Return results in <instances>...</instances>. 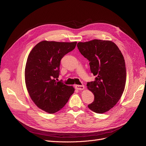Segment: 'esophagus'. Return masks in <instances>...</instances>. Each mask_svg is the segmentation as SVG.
I'll use <instances>...</instances> for the list:
<instances>
[{
    "mask_svg": "<svg viewBox=\"0 0 146 146\" xmlns=\"http://www.w3.org/2000/svg\"><path fill=\"white\" fill-rule=\"evenodd\" d=\"M75 88L76 89L78 90H83L84 89H85V86H84V85H76L74 86Z\"/></svg>",
    "mask_w": 146,
    "mask_h": 146,
    "instance_id": "esophagus-1",
    "label": "esophagus"
}]
</instances>
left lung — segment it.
Instances as JSON below:
<instances>
[{"label":"left lung","mask_w":146,"mask_h":146,"mask_svg":"<svg viewBox=\"0 0 146 146\" xmlns=\"http://www.w3.org/2000/svg\"><path fill=\"white\" fill-rule=\"evenodd\" d=\"M78 48L89 61L91 72L96 76L87 83L95 96L88 108L97 113L110 111L119 101L125 89L126 68L124 58L118 46L111 41L93 40L79 42Z\"/></svg>","instance_id":"8db88e82"}]
</instances>
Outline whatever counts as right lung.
I'll use <instances>...</instances> for the list:
<instances>
[{"label": "right lung", "mask_w": 146, "mask_h": 146, "mask_svg": "<svg viewBox=\"0 0 146 146\" xmlns=\"http://www.w3.org/2000/svg\"><path fill=\"white\" fill-rule=\"evenodd\" d=\"M77 42L42 41L29 54L25 80L28 94L40 109L54 113L63 108L74 93V88L57 82L60 61L73 50Z\"/></svg>", "instance_id": "obj_1"}]
</instances>
